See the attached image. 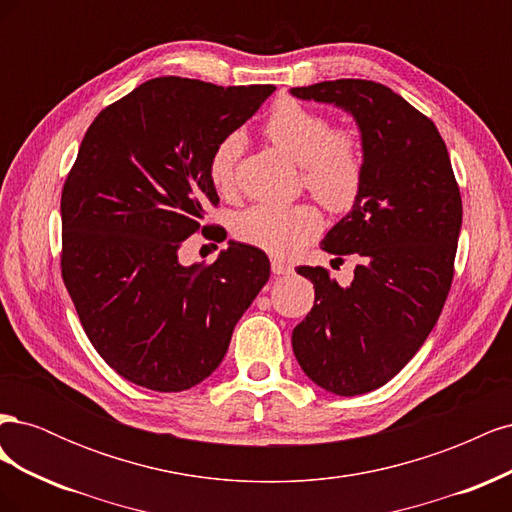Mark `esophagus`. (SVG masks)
Returning <instances> with one entry per match:
<instances>
[{
    "instance_id": "1",
    "label": "esophagus",
    "mask_w": 512,
    "mask_h": 512,
    "mask_svg": "<svg viewBox=\"0 0 512 512\" xmlns=\"http://www.w3.org/2000/svg\"><path fill=\"white\" fill-rule=\"evenodd\" d=\"M271 271L275 275H290L294 271V267L290 265V262H286L282 258H271Z\"/></svg>"
}]
</instances>
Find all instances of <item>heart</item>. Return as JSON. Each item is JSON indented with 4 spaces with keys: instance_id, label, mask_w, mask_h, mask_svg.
<instances>
[{
    "instance_id": "b5f03b06",
    "label": "heart",
    "mask_w": 512,
    "mask_h": 512,
    "mask_svg": "<svg viewBox=\"0 0 512 512\" xmlns=\"http://www.w3.org/2000/svg\"><path fill=\"white\" fill-rule=\"evenodd\" d=\"M262 134L284 156L301 164V181L318 203L333 213L354 207L365 183V145L354 128H331V119L292 98H280L262 123ZM241 134H228L213 147L207 175L215 190H235V166L241 156ZM314 205L256 203L243 209L232 232L247 245L273 256L297 254L320 232Z\"/></svg>"
}]
</instances>
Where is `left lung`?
Wrapping results in <instances>:
<instances>
[{
    "mask_svg": "<svg viewBox=\"0 0 512 512\" xmlns=\"http://www.w3.org/2000/svg\"><path fill=\"white\" fill-rule=\"evenodd\" d=\"M292 96L352 113L365 145V183L324 252L356 260L342 288L324 267H299L316 288L292 331L301 369L335 395H363L397 376L442 314L455 275L461 194L429 117L374 81L292 87Z\"/></svg>",
    "mask_w": 512,
    "mask_h": 512,
    "instance_id": "1",
    "label": "left lung"
}]
</instances>
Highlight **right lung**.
Segmentation results:
<instances>
[{"instance_id":"right-lung-1","label":"right lung","mask_w":512,"mask_h":512,"mask_svg":"<svg viewBox=\"0 0 512 512\" xmlns=\"http://www.w3.org/2000/svg\"><path fill=\"white\" fill-rule=\"evenodd\" d=\"M273 91L160 76L102 108L83 136L61 190V277L91 346L138 386L179 393L209 378L269 280L258 247L230 243L192 267L179 250L215 232L213 147Z\"/></svg>"}]
</instances>
